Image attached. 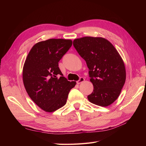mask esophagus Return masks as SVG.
Returning <instances> with one entry per match:
<instances>
[{
    "label": "esophagus",
    "instance_id": "34e87169",
    "mask_svg": "<svg viewBox=\"0 0 146 146\" xmlns=\"http://www.w3.org/2000/svg\"><path fill=\"white\" fill-rule=\"evenodd\" d=\"M84 81H85V78H84L83 77H80V78H79V80L77 82V84H80L81 83H82Z\"/></svg>",
    "mask_w": 146,
    "mask_h": 146
}]
</instances>
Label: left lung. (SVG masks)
Instances as JSON below:
<instances>
[{"mask_svg": "<svg viewBox=\"0 0 146 146\" xmlns=\"http://www.w3.org/2000/svg\"><path fill=\"white\" fill-rule=\"evenodd\" d=\"M74 47L85 60L94 90L90 102L107 107L115 101L124 85V63L112 44L103 38L86 36L74 39Z\"/></svg>", "mask_w": 146, "mask_h": 146, "instance_id": "1", "label": "left lung"}]
</instances>
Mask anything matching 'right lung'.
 I'll return each instance as SVG.
<instances>
[{
    "mask_svg": "<svg viewBox=\"0 0 146 146\" xmlns=\"http://www.w3.org/2000/svg\"><path fill=\"white\" fill-rule=\"evenodd\" d=\"M69 39H49L34 45L23 68L27 94L39 108L54 112L64 106L70 90L76 85L63 77L58 62L72 46Z\"/></svg>",
    "mask_w": 146,
    "mask_h": 146,
    "instance_id": "1",
    "label": "right lung"
}]
</instances>
